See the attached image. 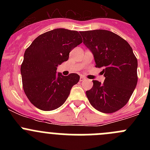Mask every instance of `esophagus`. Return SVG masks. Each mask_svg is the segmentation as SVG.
<instances>
[{
  "label": "esophagus",
  "instance_id": "obj_1",
  "mask_svg": "<svg viewBox=\"0 0 150 150\" xmlns=\"http://www.w3.org/2000/svg\"><path fill=\"white\" fill-rule=\"evenodd\" d=\"M85 80H86V78H85V77L81 76V78H80V81H85Z\"/></svg>",
  "mask_w": 150,
  "mask_h": 150
}]
</instances>
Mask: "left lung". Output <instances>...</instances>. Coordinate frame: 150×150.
I'll list each match as a JSON object with an SVG mask.
<instances>
[{"mask_svg":"<svg viewBox=\"0 0 150 150\" xmlns=\"http://www.w3.org/2000/svg\"><path fill=\"white\" fill-rule=\"evenodd\" d=\"M83 43L93 54L96 67H103V83L93 81L86 91L91 104L98 111L112 113L123 107L137 84V57L128 42L105 30L80 32Z\"/></svg>","mask_w":150,"mask_h":150,"instance_id":"1","label":"left lung"}]
</instances>
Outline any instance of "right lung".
<instances>
[{
	"mask_svg": "<svg viewBox=\"0 0 150 150\" xmlns=\"http://www.w3.org/2000/svg\"><path fill=\"white\" fill-rule=\"evenodd\" d=\"M83 42L78 31L54 29L36 38L25 51L21 65L22 85L32 104L43 111L61 107L80 76L57 73V67L67 61L71 50Z\"/></svg>",
	"mask_w": 150,
	"mask_h": 150,
	"instance_id": "right-lung-1",
	"label": "right lung"
}]
</instances>
